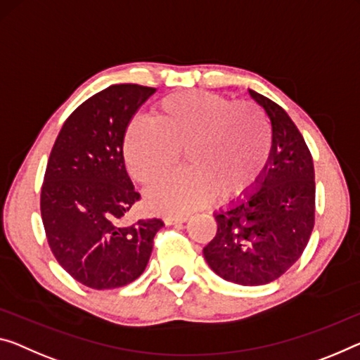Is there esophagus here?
I'll return each instance as SVG.
<instances>
[{"label": "esophagus", "instance_id": "obj_1", "mask_svg": "<svg viewBox=\"0 0 360 360\" xmlns=\"http://www.w3.org/2000/svg\"><path fill=\"white\" fill-rule=\"evenodd\" d=\"M186 220H188L186 215H176V217L167 215V217H164V224L165 225H175V224H184V222H186Z\"/></svg>", "mask_w": 360, "mask_h": 360}]
</instances>
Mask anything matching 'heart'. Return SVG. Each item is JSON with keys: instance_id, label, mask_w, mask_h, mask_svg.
Instances as JSON below:
<instances>
[{"instance_id": "heart-1", "label": "heart", "mask_w": 360, "mask_h": 360, "mask_svg": "<svg viewBox=\"0 0 360 360\" xmlns=\"http://www.w3.org/2000/svg\"><path fill=\"white\" fill-rule=\"evenodd\" d=\"M191 169L169 172L149 185L148 206L161 214H186L222 191L243 195L261 179L272 151V130L265 114L251 103L217 93H172L158 104L156 119L136 115L124 136L130 175L140 184L175 164L181 148Z\"/></svg>"}]
</instances>
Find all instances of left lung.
<instances>
[{"instance_id": "left-lung-1", "label": "left lung", "mask_w": 360, "mask_h": 360, "mask_svg": "<svg viewBox=\"0 0 360 360\" xmlns=\"http://www.w3.org/2000/svg\"><path fill=\"white\" fill-rule=\"evenodd\" d=\"M272 124V151L256 191L215 214L217 233L204 248L215 274L257 286L283 275L306 250L315 220L312 154L283 108L250 90Z\"/></svg>"}]
</instances>
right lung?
Segmentation results:
<instances>
[{"mask_svg": "<svg viewBox=\"0 0 360 360\" xmlns=\"http://www.w3.org/2000/svg\"><path fill=\"white\" fill-rule=\"evenodd\" d=\"M156 88L110 85L82 103L65 120L49 154L41 186L48 245L82 285L110 290L146 269L164 222L124 219L140 201L124 162L130 120Z\"/></svg>", "mask_w": 360, "mask_h": 360, "instance_id": "1", "label": "right lung"}]
</instances>
